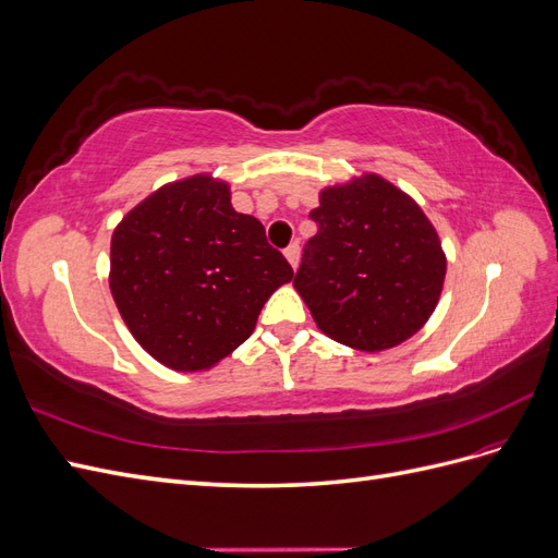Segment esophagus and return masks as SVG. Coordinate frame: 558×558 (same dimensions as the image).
I'll return each mask as SVG.
<instances>
[{
	"mask_svg": "<svg viewBox=\"0 0 558 558\" xmlns=\"http://www.w3.org/2000/svg\"><path fill=\"white\" fill-rule=\"evenodd\" d=\"M283 256H286V260L291 263V267L295 269L298 267V260H300V246L293 242V244H289L286 246V251H283Z\"/></svg>",
	"mask_w": 558,
	"mask_h": 558,
	"instance_id": "1",
	"label": "esophagus"
}]
</instances>
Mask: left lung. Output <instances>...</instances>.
<instances>
[{
  "label": "left lung",
  "instance_id": "1",
  "mask_svg": "<svg viewBox=\"0 0 558 558\" xmlns=\"http://www.w3.org/2000/svg\"><path fill=\"white\" fill-rule=\"evenodd\" d=\"M318 226L293 286L335 342L384 351L421 330L442 293L447 258L416 202L377 174L320 191Z\"/></svg>",
  "mask_w": 558,
  "mask_h": 558
}]
</instances>
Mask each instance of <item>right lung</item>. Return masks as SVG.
<instances>
[{
  "mask_svg": "<svg viewBox=\"0 0 558 558\" xmlns=\"http://www.w3.org/2000/svg\"><path fill=\"white\" fill-rule=\"evenodd\" d=\"M293 279L258 218L228 183L197 174L162 185L113 230L109 286L125 326L162 365H216L256 328L267 298Z\"/></svg>",
  "mask_w": 558,
  "mask_h": 558,
  "instance_id": "obj_1",
  "label": "right lung"
}]
</instances>
